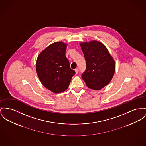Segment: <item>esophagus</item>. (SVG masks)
<instances>
[{"instance_id":"34e87169","label":"esophagus","mask_w":146,"mask_h":146,"mask_svg":"<svg viewBox=\"0 0 146 146\" xmlns=\"http://www.w3.org/2000/svg\"><path fill=\"white\" fill-rule=\"evenodd\" d=\"M75 71L76 74H78V68H76V69L75 70Z\"/></svg>"}]
</instances>
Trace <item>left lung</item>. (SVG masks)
Segmentation results:
<instances>
[{"label":"left lung","mask_w":146,"mask_h":146,"mask_svg":"<svg viewBox=\"0 0 146 146\" xmlns=\"http://www.w3.org/2000/svg\"><path fill=\"white\" fill-rule=\"evenodd\" d=\"M86 69L82 78L88 88L98 90L108 85L113 76L115 62L106 46L93 40L80 43Z\"/></svg>","instance_id":"1"}]
</instances>
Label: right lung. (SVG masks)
<instances>
[{
    "label": "right lung",
    "mask_w": 146,
    "mask_h": 146,
    "mask_svg": "<svg viewBox=\"0 0 146 146\" xmlns=\"http://www.w3.org/2000/svg\"><path fill=\"white\" fill-rule=\"evenodd\" d=\"M66 43L55 42L40 54L36 68L41 84L54 93H60L68 88L75 72L70 68L65 56Z\"/></svg>",
    "instance_id": "right-lung-1"
}]
</instances>
